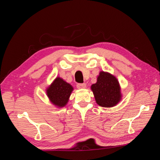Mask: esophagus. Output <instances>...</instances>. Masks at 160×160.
<instances>
[{"instance_id":"esophagus-1","label":"esophagus","mask_w":160,"mask_h":160,"mask_svg":"<svg viewBox=\"0 0 160 160\" xmlns=\"http://www.w3.org/2000/svg\"><path fill=\"white\" fill-rule=\"evenodd\" d=\"M86 83H77V88L78 89H84L86 88Z\"/></svg>"}]
</instances>
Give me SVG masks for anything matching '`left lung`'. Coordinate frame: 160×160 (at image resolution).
<instances>
[{
  "label": "left lung",
  "mask_w": 160,
  "mask_h": 160,
  "mask_svg": "<svg viewBox=\"0 0 160 160\" xmlns=\"http://www.w3.org/2000/svg\"><path fill=\"white\" fill-rule=\"evenodd\" d=\"M97 103L101 107L111 108L121 99L120 88L118 79L108 72H100L98 81L91 85Z\"/></svg>",
  "instance_id": "8db88e82"
}]
</instances>
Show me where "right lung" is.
Instances as JSON below:
<instances>
[{
	"mask_svg": "<svg viewBox=\"0 0 160 160\" xmlns=\"http://www.w3.org/2000/svg\"><path fill=\"white\" fill-rule=\"evenodd\" d=\"M72 86L57 77L47 91V96L51 102L59 107H63L68 102L71 92Z\"/></svg>",
	"mask_w": 160,
	"mask_h": 160,
	"instance_id": "right-lung-1",
	"label": "right lung"
}]
</instances>
